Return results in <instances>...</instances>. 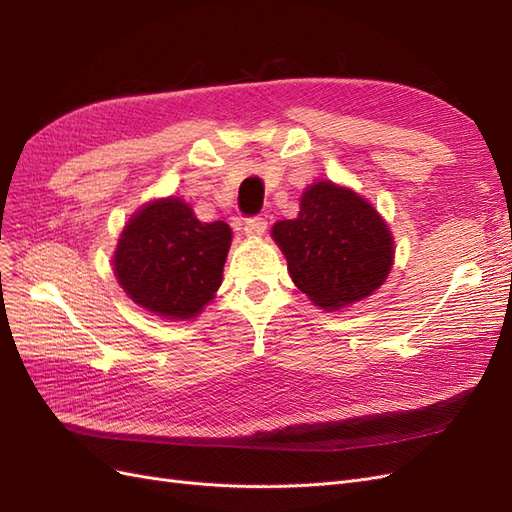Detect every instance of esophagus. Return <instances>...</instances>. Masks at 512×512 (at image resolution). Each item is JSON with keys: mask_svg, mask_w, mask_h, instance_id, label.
<instances>
[{"mask_svg": "<svg viewBox=\"0 0 512 512\" xmlns=\"http://www.w3.org/2000/svg\"><path fill=\"white\" fill-rule=\"evenodd\" d=\"M265 230H267L265 218H250L243 224V232L247 237H260V235H265Z\"/></svg>", "mask_w": 512, "mask_h": 512, "instance_id": "1", "label": "esophagus"}]
</instances>
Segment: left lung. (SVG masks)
<instances>
[{
	"label": "left lung",
	"mask_w": 512,
	"mask_h": 512,
	"mask_svg": "<svg viewBox=\"0 0 512 512\" xmlns=\"http://www.w3.org/2000/svg\"><path fill=\"white\" fill-rule=\"evenodd\" d=\"M294 286L327 312L378 290L393 267V237L380 213L350 188L318 181L294 220L271 230Z\"/></svg>",
	"instance_id": "left-lung-1"
}]
</instances>
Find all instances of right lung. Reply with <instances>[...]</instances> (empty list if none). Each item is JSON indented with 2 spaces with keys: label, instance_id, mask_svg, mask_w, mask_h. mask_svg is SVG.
Segmentation results:
<instances>
[{
  "label": "right lung",
  "instance_id": "obj_1",
  "mask_svg": "<svg viewBox=\"0 0 512 512\" xmlns=\"http://www.w3.org/2000/svg\"><path fill=\"white\" fill-rule=\"evenodd\" d=\"M232 241L226 222H200L179 198L138 209L123 228L113 269L128 297L168 320L200 314L222 284Z\"/></svg>",
  "mask_w": 512,
  "mask_h": 512
}]
</instances>
